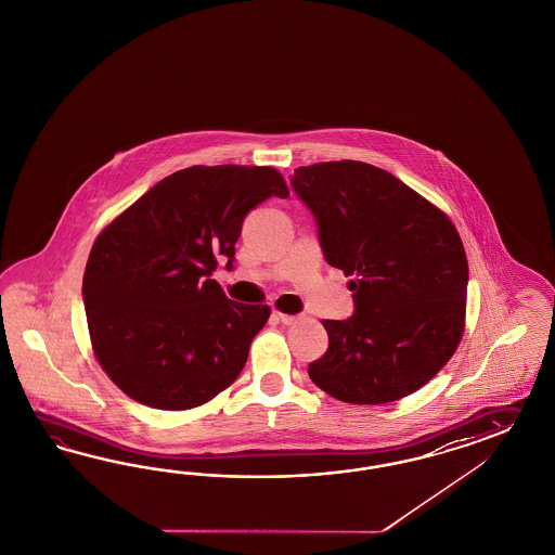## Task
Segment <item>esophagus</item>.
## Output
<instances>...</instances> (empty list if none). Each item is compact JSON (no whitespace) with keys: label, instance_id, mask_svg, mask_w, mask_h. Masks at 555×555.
<instances>
[{"label":"esophagus","instance_id":"esophagus-1","mask_svg":"<svg viewBox=\"0 0 555 555\" xmlns=\"http://www.w3.org/2000/svg\"><path fill=\"white\" fill-rule=\"evenodd\" d=\"M276 317L281 319L283 325H295V323H299L300 319H302L300 315H288V313H283V311H276Z\"/></svg>","mask_w":555,"mask_h":555}]
</instances>
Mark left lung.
Returning <instances> with one entry per match:
<instances>
[{"label":"left lung","instance_id":"left-lung-1","mask_svg":"<svg viewBox=\"0 0 555 555\" xmlns=\"http://www.w3.org/2000/svg\"><path fill=\"white\" fill-rule=\"evenodd\" d=\"M293 188L319 225L331 267L351 276L356 313L323 319L330 347L309 363L347 404H388L420 390L465 333L468 262L449 216L363 162L295 169Z\"/></svg>","mask_w":555,"mask_h":555}]
</instances>
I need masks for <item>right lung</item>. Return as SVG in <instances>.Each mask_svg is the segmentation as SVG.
Returning <instances> with one entry per match:
<instances>
[{
    "instance_id": "right-lung-1",
    "label": "right lung",
    "mask_w": 555,
    "mask_h": 555,
    "mask_svg": "<svg viewBox=\"0 0 555 555\" xmlns=\"http://www.w3.org/2000/svg\"><path fill=\"white\" fill-rule=\"evenodd\" d=\"M288 197L267 165H194L141 195L96 236L82 279L94 358L139 404L190 410L238 377L269 305L230 300L210 279L234 258L248 211Z\"/></svg>"
}]
</instances>
